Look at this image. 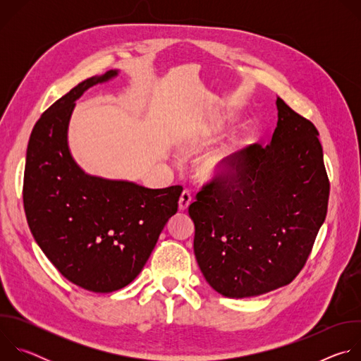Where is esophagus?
<instances>
[{"label": "esophagus", "instance_id": "obj_1", "mask_svg": "<svg viewBox=\"0 0 361 361\" xmlns=\"http://www.w3.org/2000/svg\"><path fill=\"white\" fill-rule=\"evenodd\" d=\"M191 201H192V197H191L190 191H188V190H184V191L181 192V195H180V200H178V209H180L181 212L187 210L188 205L191 204Z\"/></svg>", "mask_w": 361, "mask_h": 361}]
</instances>
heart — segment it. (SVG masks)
<instances>
[{"mask_svg": "<svg viewBox=\"0 0 361 361\" xmlns=\"http://www.w3.org/2000/svg\"><path fill=\"white\" fill-rule=\"evenodd\" d=\"M212 134L213 131H209L205 135L210 137ZM240 151H241V144L238 141H233L224 148L210 154V156L204 161V173L212 177L228 176L234 170L238 161Z\"/></svg>", "mask_w": 361, "mask_h": 361, "instance_id": "obj_1", "label": "heart"}]
</instances>
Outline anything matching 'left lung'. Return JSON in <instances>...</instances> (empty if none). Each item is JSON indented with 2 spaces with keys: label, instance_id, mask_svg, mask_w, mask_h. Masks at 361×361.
<instances>
[{
  "label": "left lung",
  "instance_id": "8db88e82",
  "mask_svg": "<svg viewBox=\"0 0 361 361\" xmlns=\"http://www.w3.org/2000/svg\"><path fill=\"white\" fill-rule=\"evenodd\" d=\"M276 106L271 142L241 151L234 170L204 184L188 207L198 267L230 298L290 284L327 214L330 181L319 131L280 97Z\"/></svg>",
  "mask_w": 361,
  "mask_h": 361
}]
</instances>
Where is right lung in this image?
I'll list each match as a JSON object with an SVG mask.
<instances>
[{"instance_id":"1","label":"right lung","mask_w":361,"mask_h":361,"mask_svg":"<svg viewBox=\"0 0 361 361\" xmlns=\"http://www.w3.org/2000/svg\"><path fill=\"white\" fill-rule=\"evenodd\" d=\"M117 74L87 78L42 113L24 171V210L37 244L67 280L94 293L120 290L140 274L183 191L88 176L73 160L67 131L75 99Z\"/></svg>"}]
</instances>
